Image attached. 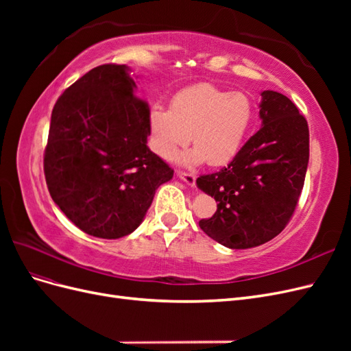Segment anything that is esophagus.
<instances>
[{
    "label": "esophagus",
    "mask_w": 351,
    "mask_h": 351,
    "mask_svg": "<svg viewBox=\"0 0 351 351\" xmlns=\"http://www.w3.org/2000/svg\"><path fill=\"white\" fill-rule=\"evenodd\" d=\"M177 177L180 178V180H183V182L187 184V186H190V187H193L195 186V182H196V176L195 174H192V173H186V171H177Z\"/></svg>",
    "instance_id": "obj_1"
}]
</instances>
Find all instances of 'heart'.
I'll use <instances>...</instances> for the list:
<instances>
[{
	"label": "heart",
	"instance_id": "b5f03b06",
	"mask_svg": "<svg viewBox=\"0 0 351 351\" xmlns=\"http://www.w3.org/2000/svg\"><path fill=\"white\" fill-rule=\"evenodd\" d=\"M254 117V105L243 92H228L210 83H199L178 92L171 108L154 107L149 129L154 151L173 156L190 142L193 149L180 156V162L219 167L230 162L246 141Z\"/></svg>",
	"mask_w": 351,
	"mask_h": 351
}]
</instances>
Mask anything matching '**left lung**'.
I'll return each instance as SVG.
<instances>
[{
  "instance_id": "left-lung-1",
  "label": "left lung",
  "mask_w": 351,
  "mask_h": 351,
  "mask_svg": "<svg viewBox=\"0 0 351 351\" xmlns=\"http://www.w3.org/2000/svg\"><path fill=\"white\" fill-rule=\"evenodd\" d=\"M261 95V129L228 167L196 180L218 202L215 214L200 219L199 227L230 249L256 247L280 234L299 202L309 164L304 117L285 95Z\"/></svg>"
}]
</instances>
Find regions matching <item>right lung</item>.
I'll list each match as a JSON object with an SVG mask.
<instances>
[{
  "mask_svg": "<svg viewBox=\"0 0 351 351\" xmlns=\"http://www.w3.org/2000/svg\"><path fill=\"white\" fill-rule=\"evenodd\" d=\"M130 69L95 67L64 90L51 114L44 171L49 195L89 236L130 234L174 171L147 147L149 107Z\"/></svg>",
  "mask_w": 351,
  "mask_h": 351,
  "instance_id": "right-lung-1",
  "label": "right lung"
}]
</instances>
